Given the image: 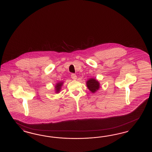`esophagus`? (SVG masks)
<instances>
[{
    "mask_svg": "<svg viewBox=\"0 0 152 152\" xmlns=\"http://www.w3.org/2000/svg\"><path fill=\"white\" fill-rule=\"evenodd\" d=\"M71 78H72L73 80H76L77 79V76H76L75 74L73 73V74L71 75Z\"/></svg>",
    "mask_w": 152,
    "mask_h": 152,
    "instance_id": "1",
    "label": "esophagus"
}]
</instances>
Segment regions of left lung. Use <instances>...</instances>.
<instances>
[{
    "instance_id": "left-lung-1",
    "label": "left lung",
    "mask_w": 152,
    "mask_h": 152,
    "mask_svg": "<svg viewBox=\"0 0 152 152\" xmlns=\"http://www.w3.org/2000/svg\"><path fill=\"white\" fill-rule=\"evenodd\" d=\"M88 89L93 94L96 93L100 88V84L97 80L94 78H91L88 80L86 82Z\"/></svg>"
}]
</instances>
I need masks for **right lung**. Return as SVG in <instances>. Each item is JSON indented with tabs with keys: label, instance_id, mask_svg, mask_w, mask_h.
Returning a JSON list of instances; mask_svg holds the SVG:
<instances>
[{
	"label": "right lung",
	"instance_id": "right-lung-1",
	"mask_svg": "<svg viewBox=\"0 0 152 152\" xmlns=\"http://www.w3.org/2000/svg\"><path fill=\"white\" fill-rule=\"evenodd\" d=\"M63 83H64L63 81H60L56 84V85L55 86V91L56 92H55L56 94H58L60 92V91L61 89V87L63 85Z\"/></svg>",
	"mask_w": 152,
	"mask_h": 152
}]
</instances>
